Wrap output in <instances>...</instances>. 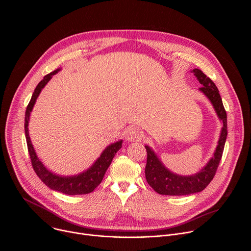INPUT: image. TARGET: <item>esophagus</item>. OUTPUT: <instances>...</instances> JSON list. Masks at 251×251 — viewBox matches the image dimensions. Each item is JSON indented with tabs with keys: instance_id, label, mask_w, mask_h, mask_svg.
Here are the masks:
<instances>
[{
	"instance_id": "34e87169",
	"label": "esophagus",
	"mask_w": 251,
	"mask_h": 251,
	"mask_svg": "<svg viewBox=\"0 0 251 251\" xmlns=\"http://www.w3.org/2000/svg\"><path fill=\"white\" fill-rule=\"evenodd\" d=\"M142 137H143L142 132L138 128H135V127H130L125 132V139L127 141H138V140L142 139Z\"/></svg>"
}]
</instances>
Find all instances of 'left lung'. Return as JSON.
<instances>
[{"instance_id":"obj_1","label":"left lung","mask_w":251,"mask_h":251,"mask_svg":"<svg viewBox=\"0 0 251 251\" xmlns=\"http://www.w3.org/2000/svg\"><path fill=\"white\" fill-rule=\"evenodd\" d=\"M192 73L200 83L202 85L199 90L202 92L212 104L219 119L223 122L221 135L218 141V146L214 150L212 157L207 164L198 173L191 176L176 175L167 169L162 161L158 158L154 150L146 145L147 164L145 168V176L148 184L160 195L166 196H186L201 192L211 182L219 164L222 160L226 140L227 136L226 112L223 104L222 97L218 87L207 77L201 70L195 68Z\"/></svg>"}]
</instances>
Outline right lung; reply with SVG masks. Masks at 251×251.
<instances>
[{
  "mask_svg": "<svg viewBox=\"0 0 251 251\" xmlns=\"http://www.w3.org/2000/svg\"><path fill=\"white\" fill-rule=\"evenodd\" d=\"M60 69L61 68H57L44 77V79L37 85V87H35L31 99L26 107L25 116V133L27 144V150L35 174L38 175V176L44 182V184H46L50 189L69 196L85 195L93 192L94 189L99 186L115 154L121 149L123 141L119 140L115 143H112L109 146H107L101 153L100 157L93 163V165L86 171L78 175L60 176L47 169V167L38 157L37 153H35L33 146L31 144L30 137L28 134V122L35 101H37L42 89L51 79L52 75H56Z\"/></svg>",
  "mask_w": 251,
  "mask_h": 251,
  "instance_id": "obj_1",
  "label": "right lung"
}]
</instances>
